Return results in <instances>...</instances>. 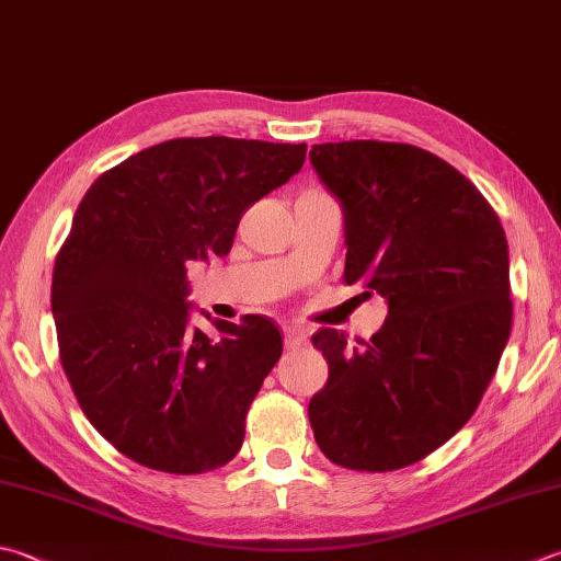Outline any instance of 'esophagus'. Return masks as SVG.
<instances>
[{"instance_id":"obj_1","label":"esophagus","mask_w":561,"mask_h":561,"mask_svg":"<svg viewBox=\"0 0 561 561\" xmlns=\"http://www.w3.org/2000/svg\"><path fill=\"white\" fill-rule=\"evenodd\" d=\"M283 340H285V348H298L308 342V332H305L298 324H285Z\"/></svg>"}]
</instances>
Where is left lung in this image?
Instances as JSON below:
<instances>
[{
    "instance_id": "1",
    "label": "left lung",
    "mask_w": 561,
    "mask_h": 561,
    "mask_svg": "<svg viewBox=\"0 0 561 561\" xmlns=\"http://www.w3.org/2000/svg\"><path fill=\"white\" fill-rule=\"evenodd\" d=\"M310 163L342 205L346 285L388 302L371 342L312 336L330 378L310 425L344 469H403L467 425L499 368L513 322L508 241L479 187L417 146L314 144Z\"/></svg>"
}]
</instances>
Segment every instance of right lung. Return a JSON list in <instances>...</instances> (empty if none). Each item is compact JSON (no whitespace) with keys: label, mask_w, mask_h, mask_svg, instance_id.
<instances>
[{"label":"right lung","mask_w":561,"mask_h":561,"mask_svg":"<svg viewBox=\"0 0 561 561\" xmlns=\"http://www.w3.org/2000/svg\"><path fill=\"white\" fill-rule=\"evenodd\" d=\"M305 144L171 139L84 193L53 268L60 364L84 415L136 463L205 473L237 457L283 354L261 314L190 327V261L227 256L241 215L305 163ZM209 317V314H205Z\"/></svg>","instance_id":"add662e5"}]
</instances>
